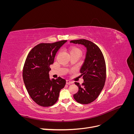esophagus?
I'll return each mask as SVG.
<instances>
[{"instance_id": "1", "label": "esophagus", "mask_w": 134, "mask_h": 134, "mask_svg": "<svg viewBox=\"0 0 134 134\" xmlns=\"http://www.w3.org/2000/svg\"><path fill=\"white\" fill-rule=\"evenodd\" d=\"M66 84L70 85V84H72L73 83H72V82H71V81H70V80H66Z\"/></svg>"}]
</instances>
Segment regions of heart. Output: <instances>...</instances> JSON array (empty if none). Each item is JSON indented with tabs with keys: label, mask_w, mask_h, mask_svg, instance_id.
<instances>
[{
	"label": "heart",
	"mask_w": 134,
	"mask_h": 134,
	"mask_svg": "<svg viewBox=\"0 0 134 134\" xmlns=\"http://www.w3.org/2000/svg\"><path fill=\"white\" fill-rule=\"evenodd\" d=\"M75 51H80V50L78 49V48H74V47H72L70 49V53H71V52H75Z\"/></svg>",
	"instance_id": "obj_1"
}]
</instances>
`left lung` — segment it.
Listing matches in <instances>:
<instances>
[{
    "label": "left lung",
    "instance_id": "8db88e82",
    "mask_svg": "<svg viewBox=\"0 0 134 134\" xmlns=\"http://www.w3.org/2000/svg\"><path fill=\"white\" fill-rule=\"evenodd\" d=\"M70 42L82 44L87 48L86 58L80 70L84 82L82 86L75 82L79 91L73 97L79 103L89 104L99 96L104 86L106 66L104 56L100 48L89 40L80 39Z\"/></svg>",
    "mask_w": 134,
    "mask_h": 134
}]
</instances>
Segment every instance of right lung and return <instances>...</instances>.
Returning <instances> with one entry per match:
<instances>
[{"mask_svg": "<svg viewBox=\"0 0 134 134\" xmlns=\"http://www.w3.org/2000/svg\"><path fill=\"white\" fill-rule=\"evenodd\" d=\"M66 41L40 43L27 56L23 69V82L31 98L40 106L54 105L65 85L66 80L61 77L50 80L48 72L56 52Z\"/></svg>", "mask_w": 134, "mask_h": 134, "instance_id": "obj_1", "label": "right lung"}]
</instances>
